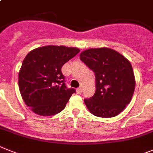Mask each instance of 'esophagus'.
Returning a JSON list of instances; mask_svg holds the SVG:
<instances>
[{
  "mask_svg": "<svg viewBox=\"0 0 153 153\" xmlns=\"http://www.w3.org/2000/svg\"><path fill=\"white\" fill-rule=\"evenodd\" d=\"M77 92H78V94H81V93L82 92V88L79 87L78 88H77Z\"/></svg>",
  "mask_w": 153,
  "mask_h": 153,
  "instance_id": "obj_1",
  "label": "esophagus"
}]
</instances>
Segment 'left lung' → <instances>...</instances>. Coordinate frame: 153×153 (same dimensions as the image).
<instances>
[{"label": "left lung", "mask_w": 153, "mask_h": 153, "mask_svg": "<svg viewBox=\"0 0 153 153\" xmlns=\"http://www.w3.org/2000/svg\"><path fill=\"white\" fill-rule=\"evenodd\" d=\"M80 59L95 75V94L85 99L88 109L102 118L121 113L135 91V75L129 61L108 48L87 49L81 53Z\"/></svg>", "instance_id": "left-lung-1"}]
</instances>
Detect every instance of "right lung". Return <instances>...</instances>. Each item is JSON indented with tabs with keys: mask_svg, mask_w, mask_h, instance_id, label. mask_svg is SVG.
Wrapping results in <instances>:
<instances>
[{
	"mask_svg": "<svg viewBox=\"0 0 153 153\" xmlns=\"http://www.w3.org/2000/svg\"><path fill=\"white\" fill-rule=\"evenodd\" d=\"M80 50L77 48L48 45L30 51L18 74L21 97L35 114L50 116L65 108L75 89L68 88L62 68Z\"/></svg>",
	"mask_w": 153,
	"mask_h": 153,
	"instance_id": "1",
	"label": "right lung"
}]
</instances>
